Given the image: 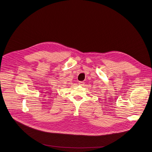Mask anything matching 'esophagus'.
I'll list each match as a JSON object with an SVG mask.
<instances>
[{
    "instance_id": "34e87169",
    "label": "esophagus",
    "mask_w": 152,
    "mask_h": 152,
    "mask_svg": "<svg viewBox=\"0 0 152 152\" xmlns=\"http://www.w3.org/2000/svg\"><path fill=\"white\" fill-rule=\"evenodd\" d=\"M79 84L80 86H83V85L84 84V82H83V81H82V82H79Z\"/></svg>"
}]
</instances>
